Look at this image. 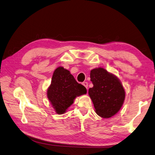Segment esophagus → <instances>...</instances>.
I'll list each match as a JSON object with an SVG mask.
<instances>
[{"label": "esophagus", "instance_id": "1", "mask_svg": "<svg viewBox=\"0 0 155 155\" xmlns=\"http://www.w3.org/2000/svg\"><path fill=\"white\" fill-rule=\"evenodd\" d=\"M82 84H83V86H84L85 87H86V89H87V87H88V83H87V82H84L82 83Z\"/></svg>", "mask_w": 155, "mask_h": 155}]
</instances>
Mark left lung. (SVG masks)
Returning a JSON list of instances; mask_svg holds the SVG:
<instances>
[{
  "mask_svg": "<svg viewBox=\"0 0 155 155\" xmlns=\"http://www.w3.org/2000/svg\"><path fill=\"white\" fill-rule=\"evenodd\" d=\"M90 78L93 87L88 93L96 113L104 118L114 116L121 109L126 97L121 82L103 68L92 69Z\"/></svg>",
  "mask_w": 155,
  "mask_h": 155,
  "instance_id": "left-lung-1",
  "label": "left lung"
}]
</instances>
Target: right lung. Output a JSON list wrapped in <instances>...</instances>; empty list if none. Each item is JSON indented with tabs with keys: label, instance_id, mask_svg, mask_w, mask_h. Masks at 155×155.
Here are the masks:
<instances>
[{
	"label": "right lung",
	"instance_id": "1",
	"mask_svg": "<svg viewBox=\"0 0 155 155\" xmlns=\"http://www.w3.org/2000/svg\"><path fill=\"white\" fill-rule=\"evenodd\" d=\"M86 93V88L76 81L70 71L59 66L53 72L47 97L55 112L62 114L66 112L77 97Z\"/></svg>",
	"mask_w": 155,
	"mask_h": 155
}]
</instances>
